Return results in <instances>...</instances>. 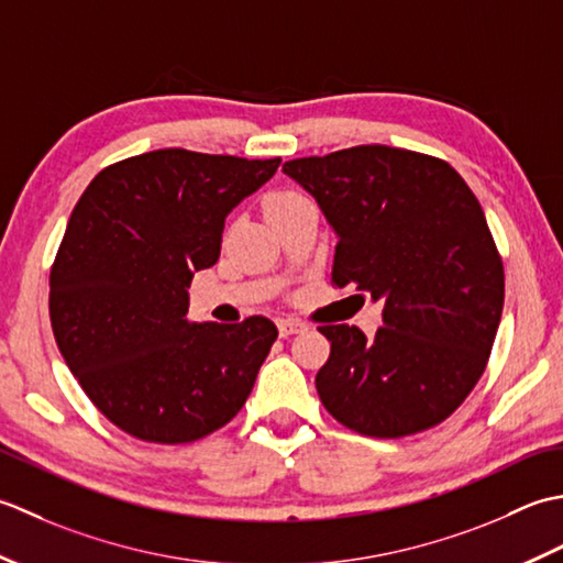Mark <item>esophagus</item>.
Masks as SVG:
<instances>
[{"instance_id":"esophagus-1","label":"esophagus","mask_w":563,"mask_h":563,"mask_svg":"<svg viewBox=\"0 0 563 563\" xmlns=\"http://www.w3.org/2000/svg\"><path fill=\"white\" fill-rule=\"evenodd\" d=\"M277 328H279V335H282V338H289V335H294V332L303 330L306 325L301 323V320H294V318H289V320H279Z\"/></svg>"}]
</instances>
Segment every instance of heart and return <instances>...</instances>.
Masks as SVG:
<instances>
[{"instance_id": "1", "label": "heart", "mask_w": 563, "mask_h": 563, "mask_svg": "<svg viewBox=\"0 0 563 563\" xmlns=\"http://www.w3.org/2000/svg\"><path fill=\"white\" fill-rule=\"evenodd\" d=\"M303 199H306L303 194L291 191V189L274 191L272 197L267 199V216L274 213V211H282V209H286V206H291V203H296V201H303Z\"/></svg>"}]
</instances>
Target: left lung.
I'll use <instances>...</instances> for the list:
<instances>
[{
  "instance_id": "obj_1",
  "label": "left lung",
  "mask_w": 563,
  "mask_h": 563,
  "mask_svg": "<svg viewBox=\"0 0 563 563\" xmlns=\"http://www.w3.org/2000/svg\"><path fill=\"white\" fill-rule=\"evenodd\" d=\"M284 172L340 238L330 284L384 303L369 340L354 325L318 328L330 340L316 374L325 410L378 440L440 426L486 372L506 298L474 191L444 159L388 145L296 157Z\"/></svg>"
}]
</instances>
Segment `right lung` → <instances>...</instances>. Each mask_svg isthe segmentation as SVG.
<instances>
[{
	"label": "right lung",
	"instance_id": "obj_1",
	"mask_svg": "<svg viewBox=\"0 0 563 563\" xmlns=\"http://www.w3.org/2000/svg\"><path fill=\"white\" fill-rule=\"evenodd\" d=\"M279 163L165 147L104 167L75 203L51 267L53 335L131 438L197 442L245 406L277 325H197L187 289L221 255L225 216Z\"/></svg>",
	"mask_w": 563,
	"mask_h": 563
}]
</instances>
